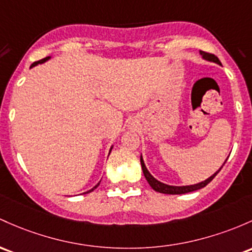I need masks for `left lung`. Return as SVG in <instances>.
I'll return each instance as SVG.
<instances>
[{"label": "left lung", "mask_w": 252, "mask_h": 252, "mask_svg": "<svg viewBox=\"0 0 252 252\" xmlns=\"http://www.w3.org/2000/svg\"><path fill=\"white\" fill-rule=\"evenodd\" d=\"M200 54L202 55V59L206 60V61H209V62H214L217 63V64H220L221 65V62L218 59L217 56H214V55L212 54H208V52H204V51H200ZM140 160H141V167H142V171H143V175H145L146 179H147L148 184L151 185L152 189L156 190L158 192H161V193H168V195H181V193H187V192H191V191H195V190H198V189H202V188L206 187L207 184L211 183L213 181V178H214L215 176L219 173V171L222 168L223 165H225V162L227 161V159L225 160V162L222 164V166H221L219 170L217 171V172L214 173V175H212L209 178H207L206 181L201 182V183H197V184H192V185H183V187H175V185H168V184H165V183H161V182H159L158 179L154 178L153 176L149 173V171L147 170V167H146L145 165V161H143V158L142 156L140 157Z\"/></svg>", "instance_id": "obj_1"}]
</instances>
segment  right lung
<instances>
[{
  "instance_id": "add662e5",
  "label": "right lung",
  "mask_w": 252,
  "mask_h": 252,
  "mask_svg": "<svg viewBox=\"0 0 252 252\" xmlns=\"http://www.w3.org/2000/svg\"><path fill=\"white\" fill-rule=\"evenodd\" d=\"M50 59H51V57H50V56H48V57H45V59H43V60H40V61H37V62L32 63V64H31V68H33V67H35V65H38V64H41V63L46 62V61H48V60H50ZM111 149H112V147H111ZM111 149H110V152H111ZM109 154H110V153H109ZM98 185H99V183H98V184H96V185H95V187H93V188H92V189H91V190H88V191H87V192H91V191H93V190H94V189H95V188H96V187H98ZM85 193H86V192H85Z\"/></svg>"
}]
</instances>
